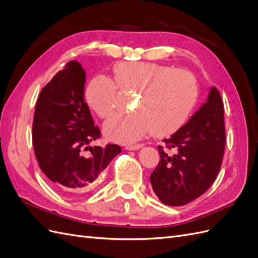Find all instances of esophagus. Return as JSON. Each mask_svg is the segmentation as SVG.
I'll list each match as a JSON object with an SVG mask.
<instances>
[{
    "label": "esophagus",
    "mask_w": 258,
    "mask_h": 258,
    "mask_svg": "<svg viewBox=\"0 0 258 258\" xmlns=\"http://www.w3.org/2000/svg\"><path fill=\"white\" fill-rule=\"evenodd\" d=\"M143 146H144L143 144H137V145H128V146L125 147V149H126V150H138V149H141Z\"/></svg>",
    "instance_id": "obj_1"
}]
</instances>
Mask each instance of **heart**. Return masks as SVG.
<instances>
[{"label": "heart", "instance_id": "obj_1", "mask_svg": "<svg viewBox=\"0 0 258 258\" xmlns=\"http://www.w3.org/2000/svg\"><path fill=\"white\" fill-rule=\"evenodd\" d=\"M113 71L118 87L137 91L138 96L135 112L115 113L104 123L103 133L108 140L132 144L151 131L155 136L164 137L187 121L198 98V85L192 73L154 62H124L115 65ZM116 84L110 77L98 75L86 88V101L100 117H108L115 108Z\"/></svg>", "mask_w": 258, "mask_h": 258}]
</instances>
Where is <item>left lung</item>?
Returning <instances> with one entry per match:
<instances>
[{
  "label": "left lung",
  "mask_w": 258,
  "mask_h": 258,
  "mask_svg": "<svg viewBox=\"0 0 258 258\" xmlns=\"http://www.w3.org/2000/svg\"><path fill=\"white\" fill-rule=\"evenodd\" d=\"M163 142L167 149L158 146L160 161L150 175L151 186L161 203L183 206L206 192L221 167L226 131L219 90L211 87L206 102Z\"/></svg>",
  "instance_id": "8db88e82"
}]
</instances>
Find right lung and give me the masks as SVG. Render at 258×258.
<instances>
[{"mask_svg":"<svg viewBox=\"0 0 258 258\" xmlns=\"http://www.w3.org/2000/svg\"><path fill=\"white\" fill-rule=\"evenodd\" d=\"M86 73L71 61L44 86L36 104L32 143L42 172L71 197L83 195L122 151L117 145L88 146L100 136L84 91ZM89 150L90 154H85Z\"/></svg>","mask_w":258,"mask_h":258,"instance_id":"right-lung-1","label":"right lung"}]
</instances>
